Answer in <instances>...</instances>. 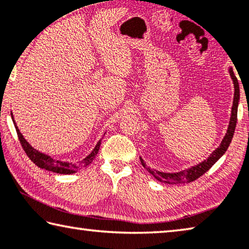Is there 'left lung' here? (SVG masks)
<instances>
[{"label":"left lung","instance_id":"left-lung-1","mask_svg":"<svg viewBox=\"0 0 249 249\" xmlns=\"http://www.w3.org/2000/svg\"><path fill=\"white\" fill-rule=\"evenodd\" d=\"M230 74L231 76L232 82H234V88H235L234 101H232L231 116L230 125H228L227 133H226V135H225L224 140L222 141V143H220L219 147L216 148L206 160L197 164L196 166H193L191 168L185 169V171L178 172V173H163V172H159V171H154V169H151L146 166L145 161L141 159L142 165H143V166L147 169V171L151 173V174L155 177L156 179L164 181V183H167V184H184V183H189V181H194L195 179L199 178L200 176L204 175L205 173H206L208 169H210L213 165H214L216 161L224 155L225 152L227 151L228 146H230L231 142L232 136H234L236 123H237V108H238V102H239L238 80H237V77L235 76V74H234V72H232L231 69H230Z\"/></svg>","mask_w":249,"mask_h":249}]
</instances>
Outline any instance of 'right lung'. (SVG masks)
<instances>
[{"instance_id": "right-lung-1", "label": "right lung", "mask_w": 249, "mask_h": 249, "mask_svg": "<svg viewBox=\"0 0 249 249\" xmlns=\"http://www.w3.org/2000/svg\"><path fill=\"white\" fill-rule=\"evenodd\" d=\"M12 115V113H11ZM12 118H13V115H12ZM13 123L15 126V129H17L18 133V137L19 140V143H21L23 149L26 153V155L29 156V159L33 161V163L36 165V166L47 169V171L54 172V173H58V174H72V173H75L80 167H86L88 165L92 163L93 160L95 159V156L97 155L98 149H100V145H101V141L96 144L95 148L93 149V152L89 154L88 157H85L84 160L81 161H77L76 164H72V163H68V161H61V160H56L51 159L50 156L45 155V154L39 153L36 149H34L32 146H31L29 143H27L26 140L23 137L21 132L18 131L17 124L13 120Z\"/></svg>"}]
</instances>
